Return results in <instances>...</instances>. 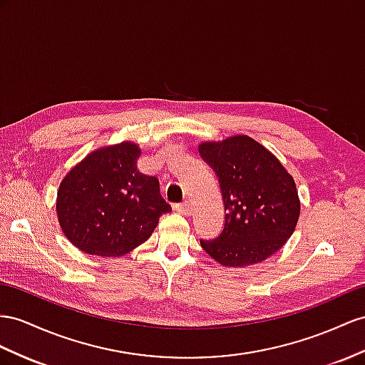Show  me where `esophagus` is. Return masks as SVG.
<instances>
[{
	"label": "esophagus",
	"instance_id": "1",
	"mask_svg": "<svg viewBox=\"0 0 365 365\" xmlns=\"http://www.w3.org/2000/svg\"><path fill=\"white\" fill-rule=\"evenodd\" d=\"M175 210L179 211L180 214H183V216H191V212H192V207H191L190 200H185L183 203H179L175 207Z\"/></svg>",
	"mask_w": 365,
	"mask_h": 365
}]
</instances>
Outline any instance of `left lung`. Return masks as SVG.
<instances>
[{
	"mask_svg": "<svg viewBox=\"0 0 365 365\" xmlns=\"http://www.w3.org/2000/svg\"><path fill=\"white\" fill-rule=\"evenodd\" d=\"M199 153L219 177L225 228L202 248L223 267L264 262L292 237L301 214L293 175L255 138L239 134L199 143Z\"/></svg>",
	"mask_w": 365,
	"mask_h": 365,
	"instance_id": "left-lung-1",
	"label": "left lung"
}]
</instances>
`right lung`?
<instances>
[{"label": "right lung", "mask_w": 365, "mask_h": 365, "mask_svg": "<svg viewBox=\"0 0 365 365\" xmlns=\"http://www.w3.org/2000/svg\"><path fill=\"white\" fill-rule=\"evenodd\" d=\"M140 155L130 140L101 146L63 177L55 210L63 235L83 253L125 256L171 211L157 177L138 171Z\"/></svg>", "instance_id": "obj_1"}]
</instances>
